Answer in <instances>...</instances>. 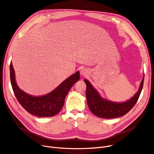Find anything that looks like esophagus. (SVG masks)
<instances>
[{
    "label": "esophagus",
    "mask_w": 154,
    "mask_h": 154,
    "mask_svg": "<svg viewBox=\"0 0 154 154\" xmlns=\"http://www.w3.org/2000/svg\"><path fill=\"white\" fill-rule=\"evenodd\" d=\"M87 74V72L85 69H83L80 70V75L82 76H86Z\"/></svg>",
    "instance_id": "esophagus-1"
}]
</instances>
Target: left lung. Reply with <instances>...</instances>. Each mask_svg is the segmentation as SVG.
<instances>
[{
    "label": "left lung",
    "instance_id": "left-lung-1",
    "mask_svg": "<svg viewBox=\"0 0 154 154\" xmlns=\"http://www.w3.org/2000/svg\"><path fill=\"white\" fill-rule=\"evenodd\" d=\"M144 77H143L140 88L134 97L123 103H115L102 98L89 82L85 79L87 85L86 97L89 109L95 115L102 118H115L125 115L137 101L144 84Z\"/></svg>",
    "mask_w": 154,
    "mask_h": 154
}]
</instances>
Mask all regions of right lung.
<instances>
[{"mask_svg":"<svg viewBox=\"0 0 154 154\" xmlns=\"http://www.w3.org/2000/svg\"><path fill=\"white\" fill-rule=\"evenodd\" d=\"M10 77L15 96L26 111L38 117H51L59 113L63 107L66 96L71 87L79 80L80 74L77 72L51 93L42 97L31 96L18 88L12 62L10 64Z\"/></svg>","mask_w":154,"mask_h":154,"instance_id":"add662e5","label":"right lung"}]
</instances>
